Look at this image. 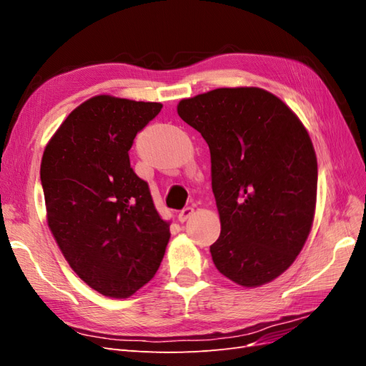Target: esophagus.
Listing matches in <instances>:
<instances>
[{"mask_svg": "<svg viewBox=\"0 0 366 366\" xmlns=\"http://www.w3.org/2000/svg\"><path fill=\"white\" fill-rule=\"evenodd\" d=\"M192 215H194V209L192 207H184L182 212L179 214V221H180V223H184V221L189 219Z\"/></svg>", "mask_w": 366, "mask_h": 366, "instance_id": "34e87169", "label": "esophagus"}]
</instances>
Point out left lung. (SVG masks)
I'll use <instances>...</instances> for the list:
<instances>
[{
    "instance_id": "1",
    "label": "left lung",
    "mask_w": 366,
    "mask_h": 366,
    "mask_svg": "<svg viewBox=\"0 0 366 366\" xmlns=\"http://www.w3.org/2000/svg\"><path fill=\"white\" fill-rule=\"evenodd\" d=\"M177 113L210 151L221 234L210 254L221 274L254 289L295 262L313 226L317 160L290 107L258 86L182 99Z\"/></svg>"
}]
</instances>
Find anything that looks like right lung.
Here are the masks:
<instances>
[{
  "label": "right lung",
  "instance_id": "add662e5",
  "mask_svg": "<svg viewBox=\"0 0 366 366\" xmlns=\"http://www.w3.org/2000/svg\"><path fill=\"white\" fill-rule=\"evenodd\" d=\"M162 107L93 96L67 116L42 154L51 235L73 272L107 297H129L148 284L171 238L128 156Z\"/></svg>",
  "mask_w": 366,
  "mask_h": 366
}]
</instances>
